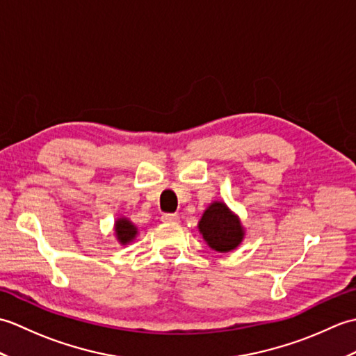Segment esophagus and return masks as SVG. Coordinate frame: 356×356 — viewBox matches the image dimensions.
Wrapping results in <instances>:
<instances>
[{
	"mask_svg": "<svg viewBox=\"0 0 356 356\" xmlns=\"http://www.w3.org/2000/svg\"><path fill=\"white\" fill-rule=\"evenodd\" d=\"M179 216L177 214H163L162 216V220L166 223H177L179 222Z\"/></svg>",
	"mask_w": 356,
	"mask_h": 356,
	"instance_id": "esophagus-1",
	"label": "esophagus"
}]
</instances>
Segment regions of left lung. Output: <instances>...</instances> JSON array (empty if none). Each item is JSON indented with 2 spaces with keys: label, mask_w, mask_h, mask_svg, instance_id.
<instances>
[{
  "label": "left lung",
  "mask_w": 356,
  "mask_h": 356,
  "mask_svg": "<svg viewBox=\"0 0 356 356\" xmlns=\"http://www.w3.org/2000/svg\"><path fill=\"white\" fill-rule=\"evenodd\" d=\"M199 231L208 246L217 252H231L245 237L238 216L223 202H213L205 209L199 222Z\"/></svg>",
  "instance_id": "left-lung-1"
}]
</instances>
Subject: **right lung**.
<instances>
[{"instance_id": "add662e5", "label": "right lung", "mask_w": 356, "mask_h": 356, "mask_svg": "<svg viewBox=\"0 0 356 356\" xmlns=\"http://www.w3.org/2000/svg\"><path fill=\"white\" fill-rule=\"evenodd\" d=\"M115 232L120 245H128L138 236V228L127 217H119L115 222Z\"/></svg>"}]
</instances>
